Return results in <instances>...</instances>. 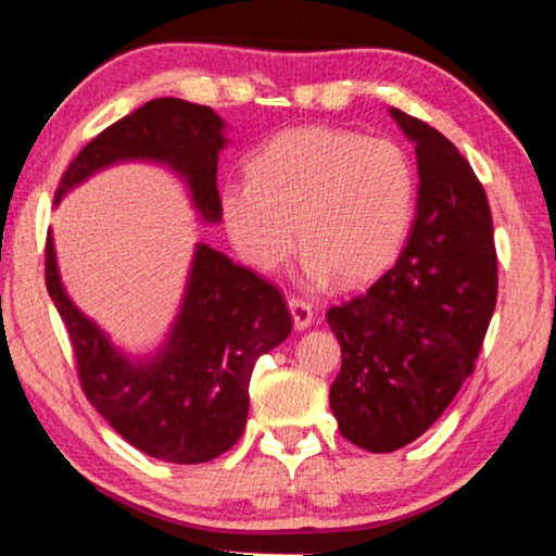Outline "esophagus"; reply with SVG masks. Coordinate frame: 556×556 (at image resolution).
I'll list each match as a JSON object with an SVG mask.
<instances>
[{"label":"esophagus","mask_w":556,"mask_h":556,"mask_svg":"<svg viewBox=\"0 0 556 556\" xmlns=\"http://www.w3.org/2000/svg\"><path fill=\"white\" fill-rule=\"evenodd\" d=\"M289 312H291V318H294L296 331H304V328H308V324H312V318H314L312 304H306V301H301V299H289Z\"/></svg>","instance_id":"34e87169"}]
</instances>
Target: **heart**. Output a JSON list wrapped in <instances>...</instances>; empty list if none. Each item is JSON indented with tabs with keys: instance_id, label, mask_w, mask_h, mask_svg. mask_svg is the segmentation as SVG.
Returning a JSON list of instances; mask_svg holds the SVG:
<instances>
[{
	"instance_id": "obj_1",
	"label": "heart",
	"mask_w": 556,
	"mask_h": 556,
	"mask_svg": "<svg viewBox=\"0 0 556 556\" xmlns=\"http://www.w3.org/2000/svg\"><path fill=\"white\" fill-rule=\"evenodd\" d=\"M248 178L220 188L235 250L271 271L299 238L301 271L314 287L333 277L345 287L380 277L414 220L412 159L388 137L318 125L285 129L250 156Z\"/></svg>"
}]
</instances>
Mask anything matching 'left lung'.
<instances>
[{"label": "left lung", "instance_id": "1", "mask_svg": "<svg viewBox=\"0 0 556 556\" xmlns=\"http://www.w3.org/2000/svg\"><path fill=\"white\" fill-rule=\"evenodd\" d=\"M417 152V213L390 271L328 308L341 343L331 409L372 454L412 444L456 397L495 312L493 218L473 168L427 122L390 108Z\"/></svg>", "mask_w": 556, "mask_h": 556}]
</instances>
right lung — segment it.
I'll return each instance as SVG.
<instances>
[{"label": "right lung", "mask_w": 556, "mask_h": 556, "mask_svg": "<svg viewBox=\"0 0 556 556\" xmlns=\"http://www.w3.org/2000/svg\"><path fill=\"white\" fill-rule=\"evenodd\" d=\"M225 119L178 98L149 100L92 139L63 174L55 205L117 164H154L184 186L195 218L220 223L215 186L228 147ZM46 287L68 328L78 375L108 425L166 464H205L242 437L257 357L287 341L291 316L279 291L223 252L195 242L184 296L152 353L131 355L71 299L46 240Z\"/></svg>", "instance_id": "1"}]
</instances>
